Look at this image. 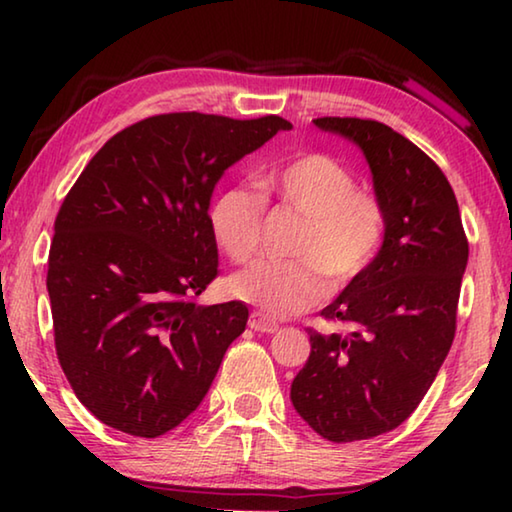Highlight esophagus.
<instances>
[{"instance_id":"esophagus-1","label":"esophagus","mask_w":512,"mask_h":512,"mask_svg":"<svg viewBox=\"0 0 512 512\" xmlns=\"http://www.w3.org/2000/svg\"><path fill=\"white\" fill-rule=\"evenodd\" d=\"M248 327L255 329V332H262V334H275L277 329H280V325L273 323V320L264 318L262 314H259V311H253V314H250Z\"/></svg>"}]
</instances>
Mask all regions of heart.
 I'll use <instances>...</instances> for the list:
<instances>
[{"label":"heart","mask_w":512,"mask_h":512,"mask_svg":"<svg viewBox=\"0 0 512 512\" xmlns=\"http://www.w3.org/2000/svg\"><path fill=\"white\" fill-rule=\"evenodd\" d=\"M259 196L228 189L212 203L210 228L232 262H253L262 250L266 207L305 219L291 257L296 262L255 264L230 282L232 296L268 318H287L318 305L327 280L343 289L368 271L384 241V212L361 192L357 178L325 153H300L257 180Z\"/></svg>","instance_id":"b5f03b06"}]
</instances>
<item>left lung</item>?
<instances>
[{
  "label": "left lung",
  "instance_id": "obj_1",
  "mask_svg": "<svg viewBox=\"0 0 512 512\" xmlns=\"http://www.w3.org/2000/svg\"><path fill=\"white\" fill-rule=\"evenodd\" d=\"M350 137L370 164L384 212V244L309 327L311 352L291 402L332 443L393 431L418 409L452 348L467 264V237L445 173L411 140L375 119L318 117Z\"/></svg>",
  "mask_w": 512,
  "mask_h": 512
}]
</instances>
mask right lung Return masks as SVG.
<instances>
[{
    "label": "right lung",
    "instance_id": "add662e5",
    "mask_svg": "<svg viewBox=\"0 0 512 512\" xmlns=\"http://www.w3.org/2000/svg\"><path fill=\"white\" fill-rule=\"evenodd\" d=\"M291 124L164 112L94 153L60 205L47 262L56 354L94 418L137 438L203 402L244 302L198 307L219 275L210 198L223 171Z\"/></svg>",
    "mask_w": 512,
    "mask_h": 512
}]
</instances>
